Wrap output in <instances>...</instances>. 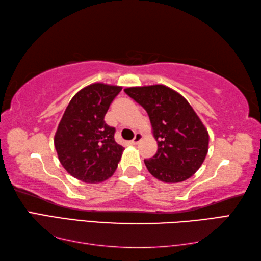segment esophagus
<instances>
[{
  "label": "esophagus",
  "mask_w": 261,
  "mask_h": 261,
  "mask_svg": "<svg viewBox=\"0 0 261 261\" xmlns=\"http://www.w3.org/2000/svg\"><path fill=\"white\" fill-rule=\"evenodd\" d=\"M142 134H140V132H138V134H136V136H135V138H134V140H132L131 142H132V145H138V143L140 142V140L142 139Z\"/></svg>",
  "instance_id": "34e87169"
}]
</instances>
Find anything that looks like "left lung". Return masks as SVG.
I'll return each instance as SVG.
<instances>
[{"instance_id":"8db88e82","label":"left lung","mask_w":261,"mask_h":261,"mask_svg":"<svg viewBox=\"0 0 261 261\" xmlns=\"http://www.w3.org/2000/svg\"><path fill=\"white\" fill-rule=\"evenodd\" d=\"M124 92L147 111L158 150L145 165L165 182H180L201 167L208 150V132L191 104L165 85L129 87Z\"/></svg>"}]
</instances>
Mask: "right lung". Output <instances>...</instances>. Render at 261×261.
Segmentation results:
<instances>
[{
    "mask_svg": "<svg viewBox=\"0 0 261 261\" xmlns=\"http://www.w3.org/2000/svg\"><path fill=\"white\" fill-rule=\"evenodd\" d=\"M121 90L94 83L77 92L66 108L54 142L60 164L75 178L96 184L118 167L124 148L115 142V129L104 116Z\"/></svg>",
    "mask_w": 261,
    "mask_h": 261,
    "instance_id": "1",
    "label": "right lung"
}]
</instances>
